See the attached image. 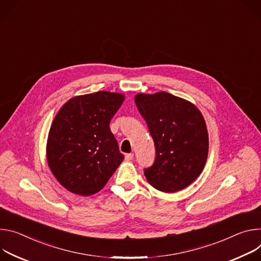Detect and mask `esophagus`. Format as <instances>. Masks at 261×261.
<instances>
[{
    "mask_svg": "<svg viewBox=\"0 0 261 261\" xmlns=\"http://www.w3.org/2000/svg\"><path fill=\"white\" fill-rule=\"evenodd\" d=\"M134 159V153H127L125 154V161H132Z\"/></svg>",
    "mask_w": 261,
    "mask_h": 261,
    "instance_id": "1",
    "label": "esophagus"
}]
</instances>
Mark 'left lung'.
<instances>
[{
	"label": "left lung",
	"mask_w": 261,
	"mask_h": 261,
	"mask_svg": "<svg viewBox=\"0 0 261 261\" xmlns=\"http://www.w3.org/2000/svg\"><path fill=\"white\" fill-rule=\"evenodd\" d=\"M135 101L155 146L148 182L162 192H177L202 172L208 154V134L201 112L190 101L167 92L137 94Z\"/></svg>",
	"instance_id": "1"
}]
</instances>
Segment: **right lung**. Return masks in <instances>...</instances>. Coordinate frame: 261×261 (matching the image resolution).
Wrapping results in <instances>:
<instances>
[{"label": "right lung", "instance_id": "1", "mask_svg": "<svg viewBox=\"0 0 261 261\" xmlns=\"http://www.w3.org/2000/svg\"><path fill=\"white\" fill-rule=\"evenodd\" d=\"M124 95L108 91L69 99L48 133L46 159L57 180L81 196L99 192L124 159L110 121Z\"/></svg>", "mask_w": 261, "mask_h": 261}]
</instances>
